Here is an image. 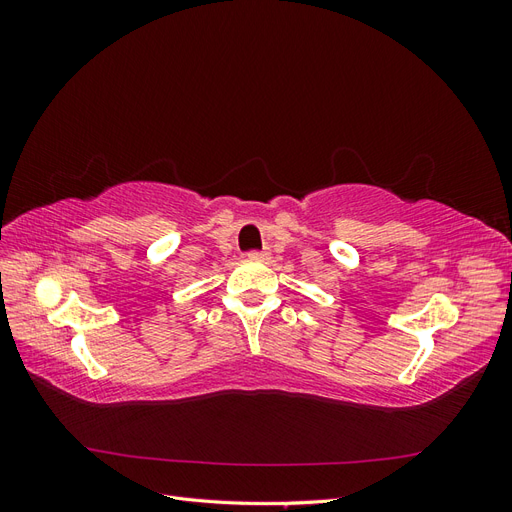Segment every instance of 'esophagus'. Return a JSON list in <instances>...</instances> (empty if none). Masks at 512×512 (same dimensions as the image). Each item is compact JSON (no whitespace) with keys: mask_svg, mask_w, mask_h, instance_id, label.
<instances>
[{"mask_svg":"<svg viewBox=\"0 0 512 512\" xmlns=\"http://www.w3.org/2000/svg\"><path fill=\"white\" fill-rule=\"evenodd\" d=\"M250 258H256V260H269L271 258V252L269 250H262V252H252Z\"/></svg>","mask_w":512,"mask_h":512,"instance_id":"obj_1","label":"esophagus"}]
</instances>
